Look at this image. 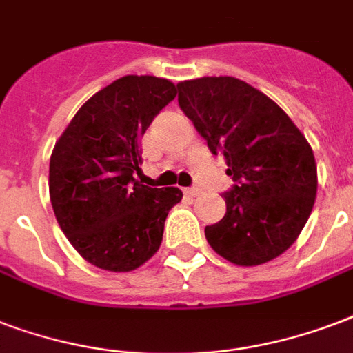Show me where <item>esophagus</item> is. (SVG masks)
I'll return each mask as SVG.
<instances>
[{
  "label": "esophagus",
  "instance_id": "esophagus-1",
  "mask_svg": "<svg viewBox=\"0 0 353 353\" xmlns=\"http://www.w3.org/2000/svg\"><path fill=\"white\" fill-rule=\"evenodd\" d=\"M185 194L190 196V198H196V196L200 194V188H196V187H192V188H185Z\"/></svg>",
  "mask_w": 353,
  "mask_h": 353
}]
</instances>
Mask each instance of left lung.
I'll return each instance as SVG.
<instances>
[{
	"label": "left lung",
	"instance_id": "obj_1",
	"mask_svg": "<svg viewBox=\"0 0 353 353\" xmlns=\"http://www.w3.org/2000/svg\"><path fill=\"white\" fill-rule=\"evenodd\" d=\"M177 101L212 155H224L233 188L205 239L224 259L257 266L302 233L316 198V163L287 112L248 83L220 75L177 83Z\"/></svg>",
	"mask_w": 353,
	"mask_h": 353
}]
</instances>
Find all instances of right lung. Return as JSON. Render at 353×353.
<instances>
[{
  "mask_svg": "<svg viewBox=\"0 0 353 353\" xmlns=\"http://www.w3.org/2000/svg\"><path fill=\"white\" fill-rule=\"evenodd\" d=\"M176 85L155 75H125L75 112L50 159V198L75 252L109 272H131L152 259L165 220L183 192L137 179L141 139L176 98Z\"/></svg>",
  "mask_w": 353,
  "mask_h": 353,
  "instance_id": "1",
  "label": "right lung"
}]
</instances>
